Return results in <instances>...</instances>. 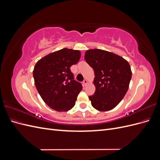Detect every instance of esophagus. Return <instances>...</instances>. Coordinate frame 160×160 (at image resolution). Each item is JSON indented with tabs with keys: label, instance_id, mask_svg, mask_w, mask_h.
I'll list each match as a JSON object with an SVG mask.
<instances>
[{
	"label": "esophagus",
	"instance_id": "1",
	"mask_svg": "<svg viewBox=\"0 0 160 160\" xmlns=\"http://www.w3.org/2000/svg\"><path fill=\"white\" fill-rule=\"evenodd\" d=\"M88 81H87L86 79H84V81H83V84L84 86H85L87 84H88Z\"/></svg>",
	"mask_w": 160,
	"mask_h": 160
}]
</instances>
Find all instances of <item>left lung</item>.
I'll use <instances>...</instances> for the list:
<instances>
[{
    "instance_id": "obj_1",
    "label": "left lung",
    "mask_w": 160,
    "mask_h": 160,
    "mask_svg": "<svg viewBox=\"0 0 160 160\" xmlns=\"http://www.w3.org/2000/svg\"><path fill=\"white\" fill-rule=\"evenodd\" d=\"M85 60L94 70L95 91L89 96L93 107L106 111L117 106L126 94L132 79L128 62L113 52L101 49L87 51Z\"/></svg>"
}]
</instances>
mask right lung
Wrapping results in <instances>:
<instances>
[{
	"label": "right lung",
	"instance_id": "1",
	"mask_svg": "<svg viewBox=\"0 0 160 160\" xmlns=\"http://www.w3.org/2000/svg\"><path fill=\"white\" fill-rule=\"evenodd\" d=\"M79 51L62 49L38 61L33 70L36 88L42 100L57 111L74 107L82 85L74 79L70 67L78 62Z\"/></svg>",
	"mask_w": 160,
	"mask_h": 160
}]
</instances>
